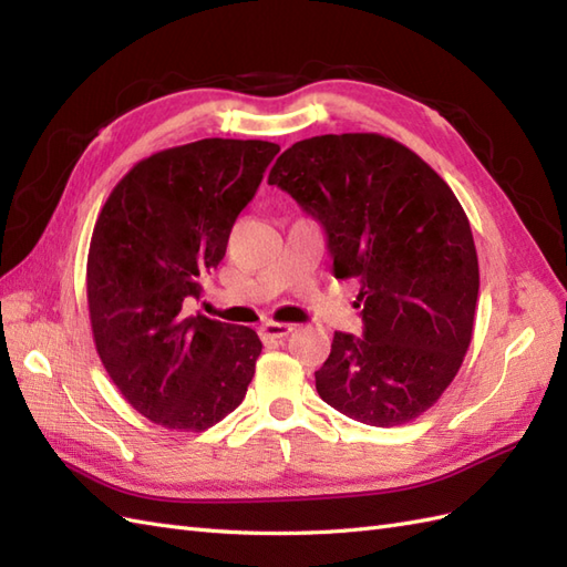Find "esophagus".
Returning a JSON list of instances; mask_svg holds the SVG:
<instances>
[{
    "instance_id": "esophagus-1",
    "label": "esophagus",
    "mask_w": 567,
    "mask_h": 567,
    "mask_svg": "<svg viewBox=\"0 0 567 567\" xmlns=\"http://www.w3.org/2000/svg\"><path fill=\"white\" fill-rule=\"evenodd\" d=\"M287 333H292V323L265 321L260 327V339H285Z\"/></svg>"
}]
</instances>
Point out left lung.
I'll return each instance as SVG.
<instances>
[{
	"label": "left lung",
	"instance_id": "obj_1",
	"mask_svg": "<svg viewBox=\"0 0 567 567\" xmlns=\"http://www.w3.org/2000/svg\"><path fill=\"white\" fill-rule=\"evenodd\" d=\"M268 183L323 226L333 275L360 282L363 336L333 333L315 372L321 400L382 429L424 414L461 370L480 290L473 231L453 189L380 134L297 141Z\"/></svg>",
	"mask_w": 567,
	"mask_h": 567
}]
</instances>
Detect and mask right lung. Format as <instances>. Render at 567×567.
I'll use <instances>...</instances> for the list:
<instances>
[{
    "mask_svg": "<svg viewBox=\"0 0 567 567\" xmlns=\"http://www.w3.org/2000/svg\"><path fill=\"white\" fill-rule=\"evenodd\" d=\"M277 143L204 138L131 167L94 224L87 305L94 346L126 402L153 424L204 431L244 402L258 333L187 317L256 197Z\"/></svg>",
    "mask_w": 567,
    "mask_h": 567,
    "instance_id": "right-lung-1",
    "label": "right lung"
}]
</instances>
